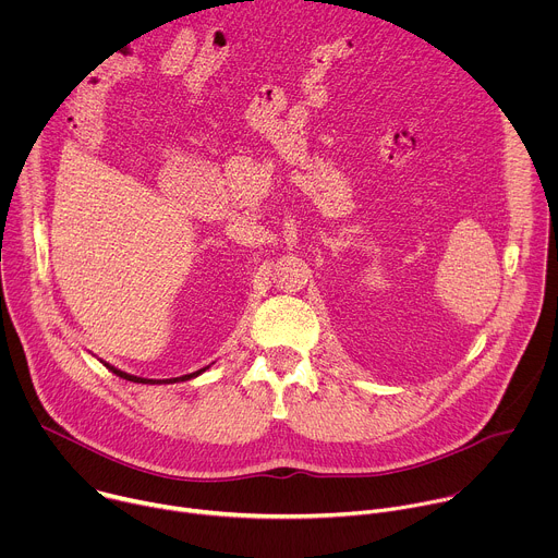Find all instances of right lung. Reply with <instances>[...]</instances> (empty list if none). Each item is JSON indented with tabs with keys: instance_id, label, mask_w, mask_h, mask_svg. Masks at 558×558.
I'll return each instance as SVG.
<instances>
[{
	"instance_id": "1",
	"label": "right lung",
	"mask_w": 558,
	"mask_h": 558,
	"mask_svg": "<svg viewBox=\"0 0 558 558\" xmlns=\"http://www.w3.org/2000/svg\"><path fill=\"white\" fill-rule=\"evenodd\" d=\"M214 364V362H211ZM211 364H207V366H203V368H198V371H194V373H187V375H181V377H170V379H145V377H136V375H128V373H123V371H119V368H114V366H110V364H106L114 375H119V377H123V379H130V381H141V384H174V381H185V379H192V377H198L201 373H205Z\"/></svg>"
}]
</instances>
